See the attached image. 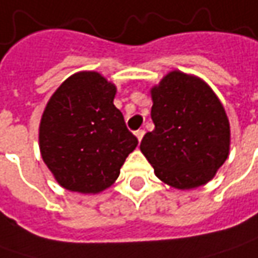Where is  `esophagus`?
Wrapping results in <instances>:
<instances>
[{
	"instance_id": "1",
	"label": "esophagus",
	"mask_w": 258,
	"mask_h": 258,
	"mask_svg": "<svg viewBox=\"0 0 258 258\" xmlns=\"http://www.w3.org/2000/svg\"><path fill=\"white\" fill-rule=\"evenodd\" d=\"M135 135H136V138H138V141L141 142V141H142V138H144L145 131H144V129H139V131H136V132H135Z\"/></svg>"
}]
</instances>
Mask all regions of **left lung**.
<instances>
[{"label": "left lung", "instance_id": "obj_1", "mask_svg": "<svg viewBox=\"0 0 258 258\" xmlns=\"http://www.w3.org/2000/svg\"><path fill=\"white\" fill-rule=\"evenodd\" d=\"M152 132L141 151L155 173L171 186L191 189L213 178L230 149V124L223 104L203 80L181 72L152 89Z\"/></svg>", "mask_w": 258, "mask_h": 258}]
</instances>
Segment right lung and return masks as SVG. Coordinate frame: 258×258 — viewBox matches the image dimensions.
Masks as SVG:
<instances>
[{
    "label": "right lung",
    "instance_id": "1",
    "mask_svg": "<svg viewBox=\"0 0 258 258\" xmlns=\"http://www.w3.org/2000/svg\"><path fill=\"white\" fill-rule=\"evenodd\" d=\"M116 87L94 73L66 80L47 103L40 123V151L57 182L92 194L110 186L138 139L113 104Z\"/></svg>",
    "mask_w": 258,
    "mask_h": 258
}]
</instances>
